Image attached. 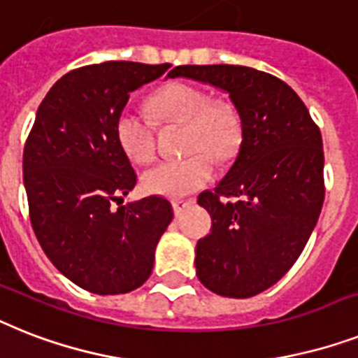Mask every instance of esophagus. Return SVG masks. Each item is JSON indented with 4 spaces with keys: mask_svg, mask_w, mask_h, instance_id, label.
<instances>
[{
    "mask_svg": "<svg viewBox=\"0 0 358 358\" xmlns=\"http://www.w3.org/2000/svg\"><path fill=\"white\" fill-rule=\"evenodd\" d=\"M194 200H173V209H174V215H180L184 211L187 206L193 204Z\"/></svg>",
    "mask_w": 358,
    "mask_h": 358,
    "instance_id": "esophagus-1",
    "label": "esophagus"
}]
</instances>
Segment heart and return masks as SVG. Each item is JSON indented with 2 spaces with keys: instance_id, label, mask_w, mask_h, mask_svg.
<instances>
[{
  "instance_id": "heart-1",
  "label": "heart",
  "mask_w": 358,
  "mask_h": 358,
  "mask_svg": "<svg viewBox=\"0 0 358 358\" xmlns=\"http://www.w3.org/2000/svg\"><path fill=\"white\" fill-rule=\"evenodd\" d=\"M154 123L182 124L184 158L164 162L141 176L145 193L184 196L204 187L213 178V157L226 164L243 143V121L234 103L209 99L204 90L174 83L149 99ZM132 108L119 112L115 139L132 164H150L156 156V127Z\"/></svg>"
}]
</instances>
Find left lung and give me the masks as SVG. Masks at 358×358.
Returning a JSON list of instances; mask_svg holds the SVG:
<instances>
[{
	"label": "left lung",
	"mask_w": 358,
	"mask_h": 358,
	"mask_svg": "<svg viewBox=\"0 0 358 358\" xmlns=\"http://www.w3.org/2000/svg\"><path fill=\"white\" fill-rule=\"evenodd\" d=\"M171 77L228 92L243 121L235 164L215 191L199 196L211 215V234L196 243V275L215 294H259L289 272L320 217V129L289 84L259 69L178 66Z\"/></svg>",
	"instance_id": "left-lung-1"
}]
</instances>
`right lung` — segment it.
<instances>
[{
    "label": "right lung",
    "instance_id": "1",
    "mask_svg": "<svg viewBox=\"0 0 358 358\" xmlns=\"http://www.w3.org/2000/svg\"><path fill=\"white\" fill-rule=\"evenodd\" d=\"M169 68L110 60L69 71L48 92L25 141L23 184L38 243L68 280L94 294H124L149 280L173 220L162 196L123 206L138 176L115 139L130 94Z\"/></svg>",
    "mask_w": 358,
    "mask_h": 358
}]
</instances>
